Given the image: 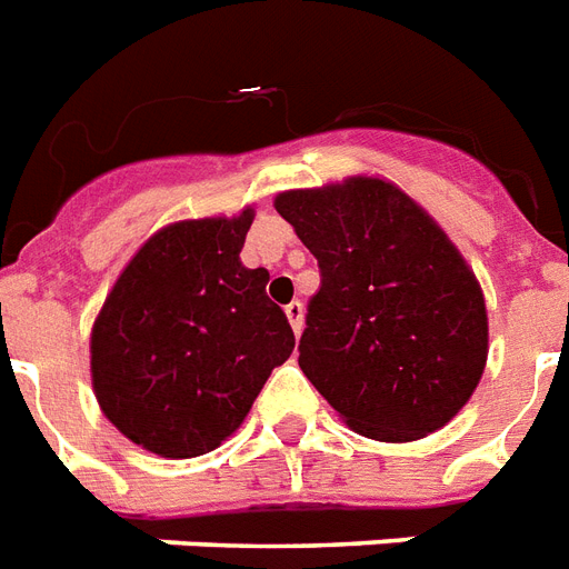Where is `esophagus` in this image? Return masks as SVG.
<instances>
[{
    "instance_id": "1",
    "label": "esophagus",
    "mask_w": 569,
    "mask_h": 569,
    "mask_svg": "<svg viewBox=\"0 0 569 569\" xmlns=\"http://www.w3.org/2000/svg\"><path fill=\"white\" fill-rule=\"evenodd\" d=\"M286 319H289V325H292L295 333L303 331V303L301 301H292L289 307H286Z\"/></svg>"
}]
</instances>
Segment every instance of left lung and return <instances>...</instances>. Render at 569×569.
I'll return each mask as SVG.
<instances>
[{
    "mask_svg": "<svg viewBox=\"0 0 569 569\" xmlns=\"http://www.w3.org/2000/svg\"><path fill=\"white\" fill-rule=\"evenodd\" d=\"M319 262L298 363L376 441L436 432L475 393L489 352L483 292L441 227L397 184L355 176L277 193Z\"/></svg>",
    "mask_w": 569,
    "mask_h": 569,
    "instance_id": "1",
    "label": "left lung"
}]
</instances>
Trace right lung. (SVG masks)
Returning a JSON list of instances; mask_svg holds the SVG:
<instances>
[{"instance_id":"obj_1","label":"right lung","mask_w":569,"mask_h":569,"mask_svg":"<svg viewBox=\"0 0 569 569\" xmlns=\"http://www.w3.org/2000/svg\"><path fill=\"white\" fill-rule=\"evenodd\" d=\"M253 208L181 220L146 241L92 328V388L110 423L167 459L227 441L292 355L266 268L241 266Z\"/></svg>"}]
</instances>
